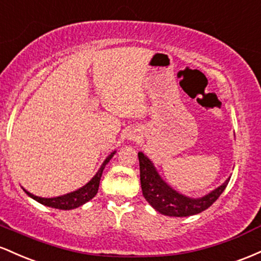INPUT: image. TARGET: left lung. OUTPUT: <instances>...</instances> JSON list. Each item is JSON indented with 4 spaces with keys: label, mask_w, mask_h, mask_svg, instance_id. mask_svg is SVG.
<instances>
[{
    "label": "left lung",
    "mask_w": 261,
    "mask_h": 261,
    "mask_svg": "<svg viewBox=\"0 0 261 261\" xmlns=\"http://www.w3.org/2000/svg\"><path fill=\"white\" fill-rule=\"evenodd\" d=\"M140 168V185L143 196L153 208L170 217H187L203 212L218 200L227 187L229 178L215 191L201 198H190L180 195L163 181L150 160L138 153Z\"/></svg>",
    "instance_id": "obj_1"
}]
</instances>
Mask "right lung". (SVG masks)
Masks as SVG:
<instances>
[{
    "mask_svg": "<svg viewBox=\"0 0 261 261\" xmlns=\"http://www.w3.org/2000/svg\"><path fill=\"white\" fill-rule=\"evenodd\" d=\"M113 154L115 153L111 154L110 156L105 160L103 164H102V166L99 168L98 172L95 175V177H93L89 184H86L84 187L79 189L77 191H74V192H71V194H67V195L60 196V197H54V198L38 197V196L29 194L28 191H25V192H27V195L31 196L33 200L38 201L39 203L44 204V206L51 207V208L74 210V208H76V207L83 206L84 203H86L87 201L91 200V198L95 197L96 194H97L98 186H99V180H101V176H102V171H103L106 164L110 162L111 159H112Z\"/></svg>",
    "mask_w": 261,
    "mask_h": 261,
    "instance_id": "1",
    "label": "right lung"
}]
</instances>
